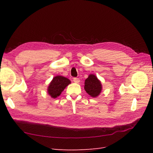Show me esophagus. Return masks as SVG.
Listing matches in <instances>:
<instances>
[{
    "label": "esophagus",
    "mask_w": 153,
    "mask_h": 153,
    "mask_svg": "<svg viewBox=\"0 0 153 153\" xmlns=\"http://www.w3.org/2000/svg\"><path fill=\"white\" fill-rule=\"evenodd\" d=\"M73 81H74V82L76 83H78L80 82L79 79V78H77V77H74V78L73 79Z\"/></svg>",
    "instance_id": "esophagus-1"
}]
</instances>
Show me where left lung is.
<instances>
[{"label":"left lung","mask_w":153,"mask_h":153,"mask_svg":"<svg viewBox=\"0 0 153 153\" xmlns=\"http://www.w3.org/2000/svg\"><path fill=\"white\" fill-rule=\"evenodd\" d=\"M84 89L89 95L96 97L101 92L102 85L100 82L95 75L91 74L85 81Z\"/></svg>","instance_id":"left-lung-1"}]
</instances>
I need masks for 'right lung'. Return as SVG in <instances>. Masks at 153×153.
Listing matches in <instances>:
<instances>
[{
    "instance_id": "1",
    "label": "right lung",
    "mask_w": 153,
    "mask_h": 153,
    "mask_svg": "<svg viewBox=\"0 0 153 153\" xmlns=\"http://www.w3.org/2000/svg\"><path fill=\"white\" fill-rule=\"evenodd\" d=\"M70 79L61 76L54 77L48 87V93L53 98H56L70 83Z\"/></svg>"
}]
</instances>
